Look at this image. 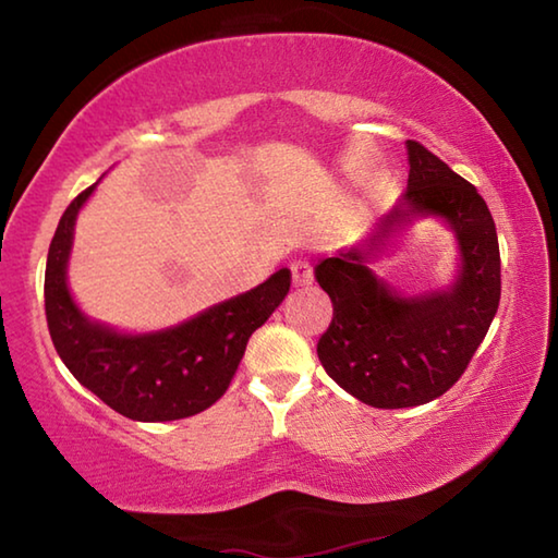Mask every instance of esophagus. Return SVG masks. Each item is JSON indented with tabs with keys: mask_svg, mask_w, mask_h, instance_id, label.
I'll return each instance as SVG.
<instances>
[{
	"mask_svg": "<svg viewBox=\"0 0 558 558\" xmlns=\"http://www.w3.org/2000/svg\"><path fill=\"white\" fill-rule=\"evenodd\" d=\"M292 270V286L302 288V286H310L313 282V266H310L307 260H295L290 266Z\"/></svg>",
	"mask_w": 558,
	"mask_h": 558,
	"instance_id": "1",
	"label": "esophagus"
}]
</instances>
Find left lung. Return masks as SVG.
<instances>
[{
  "instance_id": "obj_1",
  "label": "left lung",
  "mask_w": 558,
  "mask_h": 558,
  "mask_svg": "<svg viewBox=\"0 0 558 558\" xmlns=\"http://www.w3.org/2000/svg\"><path fill=\"white\" fill-rule=\"evenodd\" d=\"M409 189L403 206L369 239L383 244L408 211L446 218L459 235L463 270L448 293L399 299L363 266L366 253H339L315 266L332 300V323L317 342L327 374L374 409H409L446 393L465 374L499 305V243L493 214L468 179L409 140Z\"/></svg>"
}]
</instances>
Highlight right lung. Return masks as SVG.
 I'll list each match as a JSON object with an SVG mask.
<instances>
[{
	"instance_id": "1",
	"label": "right lung",
	"mask_w": 558,
	"mask_h": 558,
	"mask_svg": "<svg viewBox=\"0 0 558 558\" xmlns=\"http://www.w3.org/2000/svg\"><path fill=\"white\" fill-rule=\"evenodd\" d=\"M90 192L93 186L63 211L46 258L44 307L56 352L75 379L125 418L162 423L206 411L231 386L248 337L288 295L290 270L165 332L125 337L93 325L65 286L75 214Z\"/></svg>"
}]
</instances>
